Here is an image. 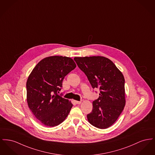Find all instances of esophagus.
I'll return each mask as SVG.
<instances>
[{
  "label": "esophagus",
  "mask_w": 155,
  "mask_h": 155,
  "mask_svg": "<svg viewBox=\"0 0 155 155\" xmlns=\"http://www.w3.org/2000/svg\"><path fill=\"white\" fill-rule=\"evenodd\" d=\"M75 102L77 104H80L81 103V101H75Z\"/></svg>",
  "instance_id": "esophagus-1"
}]
</instances>
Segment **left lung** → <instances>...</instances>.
Wrapping results in <instances>:
<instances>
[{"instance_id":"1","label":"left lung","mask_w":155,"mask_h":155,"mask_svg":"<svg viewBox=\"0 0 155 155\" xmlns=\"http://www.w3.org/2000/svg\"><path fill=\"white\" fill-rule=\"evenodd\" d=\"M87 75L93 88H99V98L92 102L93 108L87 115L95 127L106 129L118 119L125 105L124 77L114 63L105 57H74Z\"/></svg>"}]
</instances>
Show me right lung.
<instances>
[{"label": "right lung", "instance_id": "add662e5", "mask_svg": "<svg viewBox=\"0 0 155 155\" xmlns=\"http://www.w3.org/2000/svg\"><path fill=\"white\" fill-rule=\"evenodd\" d=\"M75 67L70 57L50 56L41 60L29 75L26 82L28 106L45 126L58 125L70 113L72 103L58 93L64 77Z\"/></svg>", "mask_w": 155, "mask_h": 155}]
</instances>
